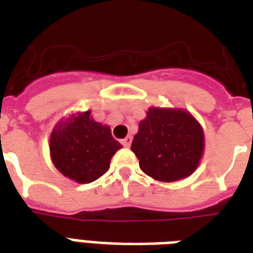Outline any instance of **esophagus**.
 I'll list each match as a JSON object with an SVG mask.
<instances>
[{
    "label": "esophagus",
    "instance_id": "34e87169",
    "mask_svg": "<svg viewBox=\"0 0 253 253\" xmlns=\"http://www.w3.org/2000/svg\"><path fill=\"white\" fill-rule=\"evenodd\" d=\"M121 144L124 145V147H130V144H132V137H130V136H126L125 139L121 140Z\"/></svg>",
    "mask_w": 253,
    "mask_h": 253
}]
</instances>
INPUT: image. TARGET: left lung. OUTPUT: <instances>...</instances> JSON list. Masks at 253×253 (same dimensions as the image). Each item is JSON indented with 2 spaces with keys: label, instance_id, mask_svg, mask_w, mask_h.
Here are the masks:
<instances>
[{
  "label": "left lung",
  "instance_id": "8db88e82",
  "mask_svg": "<svg viewBox=\"0 0 253 253\" xmlns=\"http://www.w3.org/2000/svg\"><path fill=\"white\" fill-rule=\"evenodd\" d=\"M130 149L140 169L160 182H174L194 172L204 151V132L185 110L151 108L140 121Z\"/></svg>",
  "mask_w": 253,
  "mask_h": 253
}]
</instances>
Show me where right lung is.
<instances>
[{"label": "right lung", "instance_id": "1", "mask_svg": "<svg viewBox=\"0 0 253 253\" xmlns=\"http://www.w3.org/2000/svg\"><path fill=\"white\" fill-rule=\"evenodd\" d=\"M123 145L109 126L95 123L90 112L71 116L53 129L49 151L55 167L78 183H90L106 172Z\"/></svg>", "mask_w": 253, "mask_h": 253}]
</instances>
